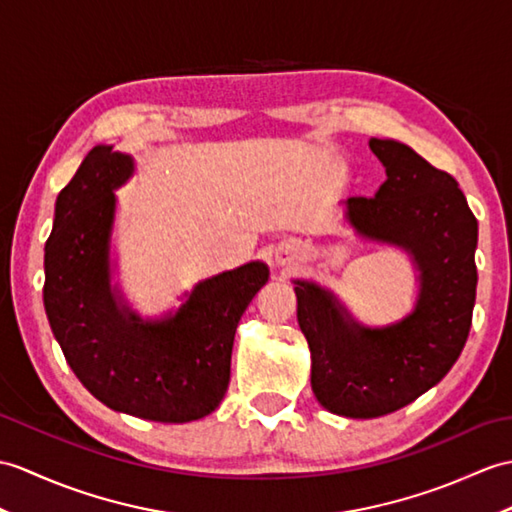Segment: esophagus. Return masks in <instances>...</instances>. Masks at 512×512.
Returning a JSON list of instances; mask_svg holds the SVG:
<instances>
[{
	"label": "esophagus",
	"instance_id": "esophagus-1",
	"mask_svg": "<svg viewBox=\"0 0 512 512\" xmlns=\"http://www.w3.org/2000/svg\"><path fill=\"white\" fill-rule=\"evenodd\" d=\"M294 261V248L292 246H279L275 253H272V266L285 268Z\"/></svg>",
	"mask_w": 512,
	"mask_h": 512
}]
</instances>
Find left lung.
Returning <instances> with one entry per match:
<instances>
[{"label": "left lung", "instance_id": "obj_1", "mask_svg": "<svg viewBox=\"0 0 512 512\" xmlns=\"http://www.w3.org/2000/svg\"><path fill=\"white\" fill-rule=\"evenodd\" d=\"M368 146L386 181L373 198L344 200L347 222L362 240L410 255L419 285L412 312L368 327L325 285L292 279L314 395L349 419L384 417L441 382L467 342L478 285V220L454 176L401 141L371 137Z\"/></svg>", "mask_w": 512, "mask_h": 512}]
</instances>
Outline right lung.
I'll return each mask as SVG.
<instances>
[{
  "mask_svg": "<svg viewBox=\"0 0 512 512\" xmlns=\"http://www.w3.org/2000/svg\"><path fill=\"white\" fill-rule=\"evenodd\" d=\"M135 159L98 144L61 189L45 242L43 305L71 371L115 412L189 423L220 406L231 377L235 329L266 285L264 261L198 281L176 310L144 318L113 283L115 192Z\"/></svg>",
  "mask_w": 512,
  "mask_h": 512,
  "instance_id": "add662e5",
  "label": "right lung"
}]
</instances>
